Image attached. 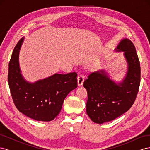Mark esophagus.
I'll return each instance as SVG.
<instances>
[{
  "label": "esophagus",
  "mask_w": 150,
  "mask_h": 150,
  "mask_svg": "<svg viewBox=\"0 0 150 150\" xmlns=\"http://www.w3.org/2000/svg\"><path fill=\"white\" fill-rule=\"evenodd\" d=\"M84 81V77L83 75L81 74L78 77V86H82Z\"/></svg>",
  "instance_id": "1"
}]
</instances>
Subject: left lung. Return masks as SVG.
<instances>
[{
  "mask_svg": "<svg viewBox=\"0 0 150 150\" xmlns=\"http://www.w3.org/2000/svg\"><path fill=\"white\" fill-rule=\"evenodd\" d=\"M116 52H124L128 65L121 82L110 78L104 70L94 72L83 83L88 91L86 113L93 122L103 124L114 120L132 106L140 84V63L133 42L122 39Z\"/></svg>",
  "mask_w": 150,
  "mask_h": 150,
  "instance_id": "1",
  "label": "left lung"
}]
</instances>
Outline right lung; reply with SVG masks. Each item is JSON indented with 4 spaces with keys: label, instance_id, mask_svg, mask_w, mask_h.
<instances>
[{
    "label": "right lung",
    "instance_id": "add662e5",
    "mask_svg": "<svg viewBox=\"0 0 150 150\" xmlns=\"http://www.w3.org/2000/svg\"><path fill=\"white\" fill-rule=\"evenodd\" d=\"M24 38L13 49L8 64V83L13 101L22 114L37 121H50L60 112L64 99L78 87L76 72L54 74L34 83L22 76L19 52Z\"/></svg>",
    "mask_w": 150,
    "mask_h": 150
}]
</instances>
